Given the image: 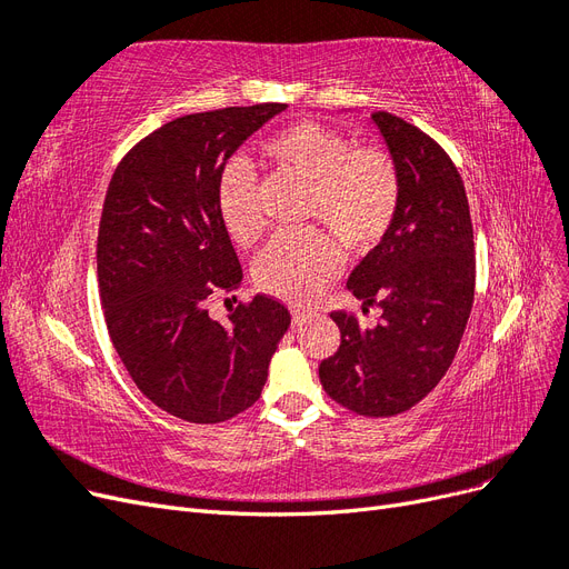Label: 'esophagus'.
Returning <instances> with one entry per match:
<instances>
[{
  "mask_svg": "<svg viewBox=\"0 0 569 569\" xmlns=\"http://www.w3.org/2000/svg\"><path fill=\"white\" fill-rule=\"evenodd\" d=\"M311 316H313L311 308H295V311H291V322H295V327H301Z\"/></svg>",
  "mask_w": 569,
  "mask_h": 569,
  "instance_id": "34e87169",
  "label": "esophagus"
}]
</instances>
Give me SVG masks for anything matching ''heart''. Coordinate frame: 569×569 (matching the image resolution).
Segmentation results:
<instances>
[{"instance_id": "b5f03b06", "label": "heart", "mask_w": 569, "mask_h": 569, "mask_svg": "<svg viewBox=\"0 0 569 569\" xmlns=\"http://www.w3.org/2000/svg\"><path fill=\"white\" fill-rule=\"evenodd\" d=\"M268 157L297 180L311 184L306 220L322 222L353 253L372 249L399 211L401 180L389 153L356 149L349 137L316 120H301L266 142ZM218 213L234 244L253 247L266 230L247 161L226 168L218 184ZM341 253L320 230L280 234L253 263V280L266 295L311 301L335 280Z\"/></svg>"}]
</instances>
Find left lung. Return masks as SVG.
I'll return each instance as SVG.
<instances>
[{
    "label": "left lung",
    "mask_w": 569,
    "mask_h": 569,
    "mask_svg": "<svg viewBox=\"0 0 569 569\" xmlns=\"http://www.w3.org/2000/svg\"><path fill=\"white\" fill-rule=\"evenodd\" d=\"M399 170L401 199L391 228L347 282L363 306H380L377 327L332 313L341 343L320 363L322 389L358 416H399L422 401L451 368L475 301L470 206L453 161L403 118L377 111Z\"/></svg>",
    "instance_id": "obj_1"
}]
</instances>
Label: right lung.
Listing matches in <instances>:
<instances>
[{
    "label": "right lung",
    "instance_id": "obj_1",
    "mask_svg": "<svg viewBox=\"0 0 569 569\" xmlns=\"http://www.w3.org/2000/svg\"><path fill=\"white\" fill-rule=\"evenodd\" d=\"M284 104L230 107L170 120L137 142L109 182L97 278L113 347L151 403L197 425L258 401L291 316L270 297L239 303L228 325L206 311L242 284L218 213L228 159Z\"/></svg>",
    "mask_w": 569,
    "mask_h": 569
}]
</instances>
